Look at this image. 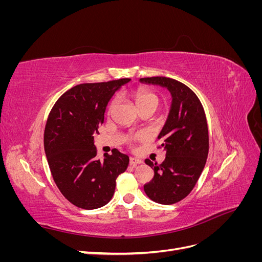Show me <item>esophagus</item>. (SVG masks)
<instances>
[{
	"mask_svg": "<svg viewBox=\"0 0 262 262\" xmlns=\"http://www.w3.org/2000/svg\"><path fill=\"white\" fill-rule=\"evenodd\" d=\"M130 165L132 166H137L139 164H142L143 162H142L141 160H139V158H136V157H130Z\"/></svg>",
	"mask_w": 262,
	"mask_h": 262,
	"instance_id": "34e87169",
	"label": "esophagus"
}]
</instances>
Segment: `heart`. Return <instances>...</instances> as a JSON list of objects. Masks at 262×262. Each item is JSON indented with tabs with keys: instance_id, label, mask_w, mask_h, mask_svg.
Listing matches in <instances>:
<instances>
[{
	"instance_id": "1",
	"label": "heart",
	"mask_w": 262,
	"mask_h": 262,
	"mask_svg": "<svg viewBox=\"0 0 262 262\" xmlns=\"http://www.w3.org/2000/svg\"><path fill=\"white\" fill-rule=\"evenodd\" d=\"M134 98H136L137 101V105L139 108H142L144 106H149V105H153V106H158L160 104V99L156 96V95L152 92H148L146 90H138L136 93L133 94ZM117 104V100L114 99L112 101V104L109 105V112H113V109L115 108Z\"/></svg>"
}]
</instances>
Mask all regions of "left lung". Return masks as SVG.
<instances>
[{
	"label": "left lung",
	"mask_w": 262,
	"mask_h": 262,
	"mask_svg": "<svg viewBox=\"0 0 262 262\" xmlns=\"http://www.w3.org/2000/svg\"><path fill=\"white\" fill-rule=\"evenodd\" d=\"M143 84L162 86L171 95L170 110L158 136L166 157L161 165L149 160L154 178L144 186L150 200L172 204L186 198L195 186L209 153V131L203 107L196 95L173 78H140Z\"/></svg>",
	"instance_id": "obj_1"
}]
</instances>
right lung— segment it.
<instances>
[{"label": "right lung", "mask_w": 262, "mask_h": 262, "mask_svg": "<svg viewBox=\"0 0 262 262\" xmlns=\"http://www.w3.org/2000/svg\"><path fill=\"white\" fill-rule=\"evenodd\" d=\"M130 78L76 85L55 102L46 124L43 145L50 171L61 193L75 207L93 210L106 205L116 179L125 171L129 156L114 149L104 162L96 158L94 136L104 123L114 94Z\"/></svg>", "instance_id": "1"}]
</instances>
